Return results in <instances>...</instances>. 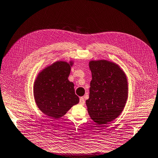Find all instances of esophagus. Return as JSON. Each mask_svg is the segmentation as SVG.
<instances>
[{
	"label": "esophagus",
	"instance_id": "34e87169",
	"mask_svg": "<svg viewBox=\"0 0 158 158\" xmlns=\"http://www.w3.org/2000/svg\"><path fill=\"white\" fill-rule=\"evenodd\" d=\"M79 103L81 105H84V104H85V101H84V97H80V102H79Z\"/></svg>",
	"mask_w": 158,
	"mask_h": 158
}]
</instances>
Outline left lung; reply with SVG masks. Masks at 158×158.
Segmentation results:
<instances>
[{"label":"left lung","mask_w":158,"mask_h":158,"mask_svg":"<svg viewBox=\"0 0 158 158\" xmlns=\"http://www.w3.org/2000/svg\"><path fill=\"white\" fill-rule=\"evenodd\" d=\"M89 67L92 80L86 101L88 112L98 125L106 124L117 118L124 109L128 97L127 80L118 65L109 61H90Z\"/></svg>","instance_id":"left-lung-1"}]
</instances>
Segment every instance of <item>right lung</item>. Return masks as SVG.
I'll list each match as a JSON object with an SVG mask.
<instances>
[{"mask_svg": "<svg viewBox=\"0 0 158 158\" xmlns=\"http://www.w3.org/2000/svg\"><path fill=\"white\" fill-rule=\"evenodd\" d=\"M72 63L56 61L42 70L35 81L37 105L48 116L58 118L79 102L74 84L68 80Z\"/></svg>", "mask_w": 158, "mask_h": 158, "instance_id": "right-lung-1", "label": "right lung"}]
</instances>
